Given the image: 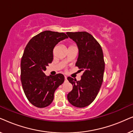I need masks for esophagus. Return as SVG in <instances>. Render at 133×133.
<instances>
[{"instance_id":"1","label":"esophagus","mask_w":133,"mask_h":133,"mask_svg":"<svg viewBox=\"0 0 133 133\" xmlns=\"http://www.w3.org/2000/svg\"><path fill=\"white\" fill-rule=\"evenodd\" d=\"M65 80L67 79V77H66V76H65Z\"/></svg>"}]
</instances>
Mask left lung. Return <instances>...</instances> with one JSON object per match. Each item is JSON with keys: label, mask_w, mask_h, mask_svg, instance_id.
<instances>
[{"label": "left lung", "mask_w": 133, "mask_h": 133, "mask_svg": "<svg viewBox=\"0 0 133 133\" xmlns=\"http://www.w3.org/2000/svg\"><path fill=\"white\" fill-rule=\"evenodd\" d=\"M79 48V56L76 66L83 73L77 81L68 77L72 90L67 95L71 104L78 108L90 105L96 99L103 82L105 62L102 47L91 34L85 31L67 32Z\"/></svg>", "instance_id": "obj_1"}]
</instances>
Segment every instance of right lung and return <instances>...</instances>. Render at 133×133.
I'll return each instance as SVG.
<instances>
[{
  "label": "right lung",
  "mask_w": 133,
  "mask_h": 133,
  "mask_svg": "<svg viewBox=\"0 0 133 133\" xmlns=\"http://www.w3.org/2000/svg\"><path fill=\"white\" fill-rule=\"evenodd\" d=\"M66 38L63 32L45 31L34 36L25 47L21 59V80L25 96L34 106L50 105L56 90L64 82L62 74L46 76L44 71L53 60L54 46Z\"/></svg>",
  "instance_id": "right-lung-1"
}]
</instances>
